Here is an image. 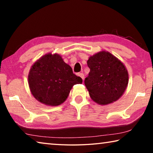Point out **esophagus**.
I'll return each instance as SVG.
<instances>
[{
	"instance_id": "34e87169",
	"label": "esophagus",
	"mask_w": 153,
	"mask_h": 153,
	"mask_svg": "<svg viewBox=\"0 0 153 153\" xmlns=\"http://www.w3.org/2000/svg\"><path fill=\"white\" fill-rule=\"evenodd\" d=\"M78 76L80 77H82V79L84 80V74H82V73H79L78 74Z\"/></svg>"
}]
</instances>
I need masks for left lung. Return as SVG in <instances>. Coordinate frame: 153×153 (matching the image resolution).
<instances>
[{
	"mask_svg": "<svg viewBox=\"0 0 153 153\" xmlns=\"http://www.w3.org/2000/svg\"><path fill=\"white\" fill-rule=\"evenodd\" d=\"M90 69L84 84L92 99L105 105L118 100L128 84V72L122 62L108 52L100 51L89 57Z\"/></svg>",
	"mask_w": 153,
	"mask_h": 153,
	"instance_id": "obj_1",
	"label": "left lung"
}]
</instances>
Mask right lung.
I'll return each instance as SVG.
<instances>
[{
    "instance_id": "obj_1",
    "label": "right lung",
    "mask_w": 153,
    "mask_h": 153,
    "mask_svg": "<svg viewBox=\"0 0 153 153\" xmlns=\"http://www.w3.org/2000/svg\"><path fill=\"white\" fill-rule=\"evenodd\" d=\"M71 67L58 54H46L36 61L30 69L28 84L36 100L49 106L65 101L74 85L82 84Z\"/></svg>"
}]
</instances>
